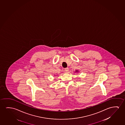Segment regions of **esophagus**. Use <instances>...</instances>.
<instances>
[{"label": "esophagus", "mask_w": 125, "mask_h": 125, "mask_svg": "<svg viewBox=\"0 0 125 125\" xmlns=\"http://www.w3.org/2000/svg\"><path fill=\"white\" fill-rule=\"evenodd\" d=\"M69 71V69L68 68H65V72H68Z\"/></svg>", "instance_id": "obj_1"}]
</instances>
